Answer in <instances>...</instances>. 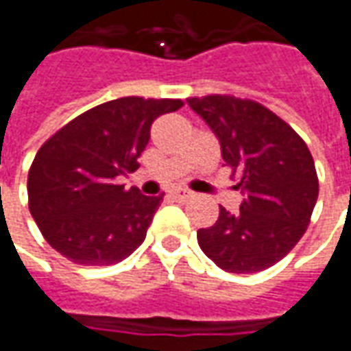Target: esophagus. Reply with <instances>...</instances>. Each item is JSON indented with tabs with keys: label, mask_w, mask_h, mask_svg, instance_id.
Wrapping results in <instances>:
<instances>
[{
	"label": "esophagus",
	"mask_w": 351,
	"mask_h": 351,
	"mask_svg": "<svg viewBox=\"0 0 351 351\" xmlns=\"http://www.w3.org/2000/svg\"><path fill=\"white\" fill-rule=\"evenodd\" d=\"M170 197H173V199H178V200H187L191 197V191H187V189H176V191H171Z\"/></svg>",
	"instance_id": "esophagus-1"
}]
</instances>
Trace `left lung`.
I'll list each match as a JSON object with an SVG mask.
<instances>
[{
	"mask_svg": "<svg viewBox=\"0 0 351 351\" xmlns=\"http://www.w3.org/2000/svg\"><path fill=\"white\" fill-rule=\"evenodd\" d=\"M241 171L239 212L219 208L212 227L199 229L202 252L229 273H258L291 252L317 202L319 181L308 145L287 122L254 101L208 95L187 99Z\"/></svg>",
	"mask_w": 351,
	"mask_h": 351,
	"instance_id": "obj_1",
	"label": "left lung"
}]
</instances>
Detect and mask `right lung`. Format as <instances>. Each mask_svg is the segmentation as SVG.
<instances>
[{"mask_svg":"<svg viewBox=\"0 0 351 351\" xmlns=\"http://www.w3.org/2000/svg\"><path fill=\"white\" fill-rule=\"evenodd\" d=\"M180 99L122 97L89 108L47 139L28 171V206L42 235L80 265L122 262L147 237L160 197L125 191L152 122Z\"/></svg>","mask_w":351,"mask_h":351,"instance_id":"1","label":"right lung"}]
</instances>
